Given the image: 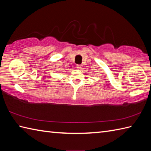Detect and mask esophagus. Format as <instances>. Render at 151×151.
<instances>
[{
    "mask_svg": "<svg viewBox=\"0 0 151 151\" xmlns=\"http://www.w3.org/2000/svg\"><path fill=\"white\" fill-rule=\"evenodd\" d=\"M76 66H77V68L78 69H81L82 68V65H79V64H78V65H76Z\"/></svg>",
    "mask_w": 151,
    "mask_h": 151,
    "instance_id": "34e87169",
    "label": "esophagus"
}]
</instances>
